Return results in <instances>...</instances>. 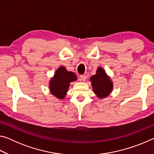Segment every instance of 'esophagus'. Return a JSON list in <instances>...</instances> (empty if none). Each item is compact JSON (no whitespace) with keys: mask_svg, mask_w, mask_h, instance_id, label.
<instances>
[{"mask_svg":"<svg viewBox=\"0 0 154 154\" xmlns=\"http://www.w3.org/2000/svg\"><path fill=\"white\" fill-rule=\"evenodd\" d=\"M80 79H81V80L82 81V82H85V81H86V79H87L86 75H80Z\"/></svg>","mask_w":154,"mask_h":154,"instance_id":"34e87169","label":"esophagus"}]
</instances>
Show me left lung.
<instances>
[{"instance_id": "8db88e82", "label": "left lung", "mask_w": 154, "mask_h": 154, "mask_svg": "<svg viewBox=\"0 0 154 154\" xmlns=\"http://www.w3.org/2000/svg\"><path fill=\"white\" fill-rule=\"evenodd\" d=\"M90 79L96 97L103 99L111 94L113 89V83L103 68L98 67L96 74L92 75Z\"/></svg>"}]
</instances>
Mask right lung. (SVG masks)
<instances>
[{
    "instance_id": "obj_1",
    "label": "right lung",
    "mask_w": 154,
    "mask_h": 154,
    "mask_svg": "<svg viewBox=\"0 0 154 154\" xmlns=\"http://www.w3.org/2000/svg\"><path fill=\"white\" fill-rule=\"evenodd\" d=\"M77 79V75L74 72L67 71L65 66L59 67L49 80V92L60 100L64 99L69 90L70 83L76 82Z\"/></svg>"
}]
</instances>
